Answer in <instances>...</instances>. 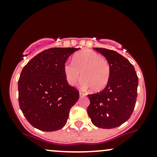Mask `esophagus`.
Instances as JSON below:
<instances>
[{"instance_id": "1", "label": "esophagus", "mask_w": 157, "mask_h": 157, "mask_svg": "<svg viewBox=\"0 0 157 157\" xmlns=\"http://www.w3.org/2000/svg\"><path fill=\"white\" fill-rule=\"evenodd\" d=\"M86 96V94H85L84 93H83V92L80 91V96Z\"/></svg>"}]
</instances>
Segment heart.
<instances>
[{"instance_id": "obj_1", "label": "heart", "mask_w": 157, "mask_h": 157, "mask_svg": "<svg viewBox=\"0 0 157 157\" xmlns=\"http://www.w3.org/2000/svg\"><path fill=\"white\" fill-rule=\"evenodd\" d=\"M65 79L70 86L77 83L81 74V86L100 91L108 84L111 76L110 64L101 55L91 50L78 52L73 61H66L63 66ZM82 73H80V72Z\"/></svg>"}]
</instances>
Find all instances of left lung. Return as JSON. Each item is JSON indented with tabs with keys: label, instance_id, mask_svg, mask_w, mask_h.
<instances>
[{
	"label": "left lung",
	"instance_id": "left-lung-1",
	"mask_svg": "<svg viewBox=\"0 0 157 157\" xmlns=\"http://www.w3.org/2000/svg\"><path fill=\"white\" fill-rule=\"evenodd\" d=\"M110 64L111 76L102 91L89 94L87 113L95 126L105 129L117 128L130 118L137 96L138 77L134 66L113 50L94 48Z\"/></svg>",
	"mask_w": 157,
	"mask_h": 157
}]
</instances>
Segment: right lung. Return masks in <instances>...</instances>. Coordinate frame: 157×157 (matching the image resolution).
<instances>
[{
	"label": "right lung",
	"instance_id": "1",
	"mask_svg": "<svg viewBox=\"0 0 157 157\" xmlns=\"http://www.w3.org/2000/svg\"><path fill=\"white\" fill-rule=\"evenodd\" d=\"M78 49H46L23 67L18 81L19 105L34 128L55 131L67 123L70 109L79 99V91L69 86L63 66Z\"/></svg>",
	"mask_w": 157,
	"mask_h": 157
}]
</instances>
